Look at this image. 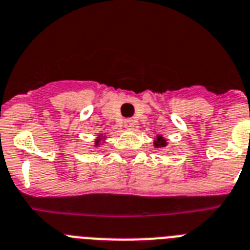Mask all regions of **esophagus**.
I'll return each instance as SVG.
<instances>
[{
    "label": "esophagus",
    "mask_w": 250,
    "mask_h": 250,
    "mask_svg": "<svg viewBox=\"0 0 250 250\" xmlns=\"http://www.w3.org/2000/svg\"><path fill=\"white\" fill-rule=\"evenodd\" d=\"M123 125H125V128L131 129L132 127H133V121H132V119H125Z\"/></svg>",
    "instance_id": "obj_1"
}]
</instances>
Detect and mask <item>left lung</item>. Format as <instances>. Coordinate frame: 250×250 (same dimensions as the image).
<instances>
[{
  "mask_svg": "<svg viewBox=\"0 0 250 250\" xmlns=\"http://www.w3.org/2000/svg\"><path fill=\"white\" fill-rule=\"evenodd\" d=\"M154 146H155V147H166V146H167V141H166V139H164L163 136L158 135L157 140L154 141Z\"/></svg>",
  "mask_w": 250,
  "mask_h": 250,
  "instance_id": "left-lung-1",
  "label": "left lung"
}]
</instances>
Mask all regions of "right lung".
<instances>
[{"label": "right lung", "mask_w": 250, "mask_h": 250, "mask_svg": "<svg viewBox=\"0 0 250 250\" xmlns=\"http://www.w3.org/2000/svg\"><path fill=\"white\" fill-rule=\"evenodd\" d=\"M100 143H101V137H97V140H96V146H97V145H100Z\"/></svg>", "instance_id": "right-lung-1"}]
</instances>
